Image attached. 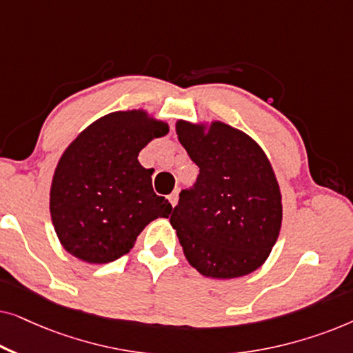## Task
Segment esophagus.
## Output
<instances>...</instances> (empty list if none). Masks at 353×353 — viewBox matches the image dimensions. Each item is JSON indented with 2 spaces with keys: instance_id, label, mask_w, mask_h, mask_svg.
Here are the masks:
<instances>
[{
  "instance_id": "1",
  "label": "esophagus",
  "mask_w": 353,
  "mask_h": 353,
  "mask_svg": "<svg viewBox=\"0 0 353 353\" xmlns=\"http://www.w3.org/2000/svg\"><path fill=\"white\" fill-rule=\"evenodd\" d=\"M168 201H170L172 207H175V205H176V202H178V191H173L172 194L168 196Z\"/></svg>"
}]
</instances>
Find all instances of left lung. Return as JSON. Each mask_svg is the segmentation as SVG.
<instances>
[{
  "label": "left lung",
  "mask_w": 353,
  "mask_h": 353,
  "mask_svg": "<svg viewBox=\"0 0 353 353\" xmlns=\"http://www.w3.org/2000/svg\"><path fill=\"white\" fill-rule=\"evenodd\" d=\"M176 134L199 167L192 191H181L170 223L192 268L231 279L267 262L283 221L281 191L259 143L231 125L178 120Z\"/></svg>",
  "instance_id": "1"
}]
</instances>
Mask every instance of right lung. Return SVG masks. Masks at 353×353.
Listing matches in <instances>:
<instances>
[{
    "label": "right lung",
    "mask_w": 353,
    "mask_h": 353,
    "mask_svg": "<svg viewBox=\"0 0 353 353\" xmlns=\"http://www.w3.org/2000/svg\"><path fill=\"white\" fill-rule=\"evenodd\" d=\"M168 133V123L144 109L117 110L94 120L57 162L50 212L57 239L86 263L128 254L144 226L167 219L172 205L152 190V170L139 151Z\"/></svg>",
    "instance_id": "obj_1"
}]
</instances>
